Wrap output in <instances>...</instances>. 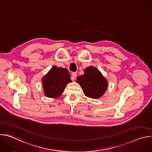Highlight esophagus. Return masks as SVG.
<instances>
[{"mask_svg": "<svg viewBox=\"0 0 152 152\" xmlns=\"http://www.w3.org/2000/svg\"><path fill=\"white\" fill-rule=\"evenodd\" d=\"M72 80H75L76 77V76H77V73H76V72H73V73H72Z\"/></svg>", "mask_w": 152, "mask_h": 152, "instance_id": "esophagus-1", "label": "esophagus"}]
</instances>
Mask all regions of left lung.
Masks as SVG:
<instances>
[{
	"label": "left lung",
	"mask_w": 152,
	"mask_h": 152,
	"mask_svg": "<svg viewBox=\"0 0 152 152\" xmlns=\"http://www.w3.org/2000/svg\"><path fill=\"white\" fill-rule=\"evenodd\" d=\"M85 96L93 99H98L106 91L107 83L98 69L89 67L84 70V74L77 78Z\"/></svg>",
	"instance_id": "8db88e82"
}]
</instances>
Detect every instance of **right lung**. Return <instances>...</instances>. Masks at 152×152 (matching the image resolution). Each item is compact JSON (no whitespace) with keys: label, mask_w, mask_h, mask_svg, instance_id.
Instances as JSON below:
<instances>
[{"label":"right lung","mask_w":152,"mask_h":152,"mask_svg":"<svg viewBox=\"0 0 152 152\" xmlns=\"http://www.w3.org/2000/svg\"><path fill=\"white\" fill-rule=\"evenodd\" d=\"M70 73L66 69L53 67L43 77V89L48 97L56 98L63 93L69 82H71Z\"/></svg>","instance_id":"obj_1"}]
</instances>
